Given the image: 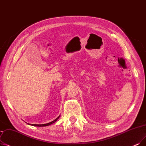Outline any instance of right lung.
I'll list each match as a JSON object with an SVG mask.
<instances>
[{"instance_id": "add662e5", "label": "right lung", "mask_w": 146, "mask_h": 146, "mask_svg": "<svg viewBox=\"0 0 146 146\" xmlns=\"http://www.w3.org/2000/svg\"><path fill=\"white\" fill-rule=\"evenodd\" d=\"M60 117V115L58 117H56L55 120H54L53 121L50 122H49V123H45V124H40V125H38V124H30V123H28V124L30 125L35 126H49V125H51V124L55 123V122L56 121V120H57L59 119Z\"/></svg>"}]
</instances>
